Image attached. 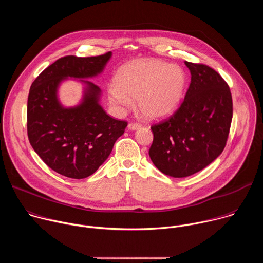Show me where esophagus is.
<instances>
[{
	"label": "esophagus",
	"mask_w": 263,
	"mask_h": 263,
	"mask_svg": "<svg viewBox=\"0 0 263 263\" xmlns=\"http://www.w3.org/2000/svg\"><path fill=\"white\" fill-rule=\"evenodd\" d=\"M141 126L139 124H136V123H131L128 125V129L131 130V131H134V130H137V129H140Z\"/></svg>",
	"instance_id": "obj_1"
}]
</instances>
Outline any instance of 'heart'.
<instances>
[{"mask_svg":"<svg viewBox=\"0 0 263 263\" xmlns=\"http://www.w3.org/2000/svg\"><path fill=\"white\" fill-rule=\"evenodd\" d=\"M116 82L117 85L108 87L112 105L127 108L131 98H136L138 110L144 118L160 120L179 108L186 87V73L177 64L159 59H137L120 68Z\"/></svg>","mask_w":263,"mask_h":263,"instance_id":"heart-1","label":"heart"}]
</instances>
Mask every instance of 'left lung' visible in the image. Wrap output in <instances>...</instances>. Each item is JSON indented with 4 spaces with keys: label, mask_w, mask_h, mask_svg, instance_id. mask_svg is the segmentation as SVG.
I'll return each mask as SVG.
<instances>
[{
    "label": "left lung",
    "mask_w": 263,
    "mask_h": 263,
    "mask_svg": "<svg viewBox=\"0 0 263 263\" xmlns=\"http://www.w3.org/2000/svg\"><path fill=\"white\" fill-rule=\"evenodd\" d=\"M192 81L175 114L151 127L148 155L154 165L174 178L192 176L215 160L226 145L233 115L228 84L213 68L184 62Z\"/></svg>",
    "instance_id": "8db88e82"
}]
</instances>
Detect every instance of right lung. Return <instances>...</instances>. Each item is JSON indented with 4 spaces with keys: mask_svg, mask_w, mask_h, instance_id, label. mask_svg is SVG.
Here are the masks:
<instances>
[{
    "mask_svg": "<svg viewBox=\"0 0 263 263\" xmlns=\"http://www.w3.org/2000/svg\"><path fill=\"white\" fill-rule=\"evenodd\" d=\"M112 53L96 57L66 56L48 66L32 83L27 105L29 141L44 162L56 173L72 179L92 175L110 155L127 127L110 118L100 104L102 90L88 79L101 74ZM67 80L84 86L83 97L66 107L59 88Z\"/></svg>",
    "mask_w": 263,
    "mask_h": 263,
    "instance_id": "add662e5",
    "label": "right lung"
}]
</instances>
